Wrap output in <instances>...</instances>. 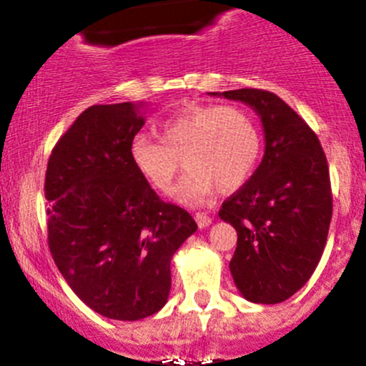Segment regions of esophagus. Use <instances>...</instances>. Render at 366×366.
<instances>
[{
  "label": "esophagus",
  "instance_id": "1",
  "mask_svg": "<svg viewBox=\"0 0 366 366\" xmlns=\"http://www.w3.org/2000/svg\"><path fill=\"white\" fill-rule=\"evenodd\" d=\"M194 219H197L198 227H200V228L209 227V224L212 223V217L207 216V214H204V212H197V214H194Z\"/></svg>",
  "mask_w": 366,
  "mask_h": 366
}]
</instances>
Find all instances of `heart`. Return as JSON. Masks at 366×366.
Here are the masks:
<instances>
[{"label": "heart", "instance_id": "1", "mask_svg": "<svg viewBox=\"0 0 366 366\" xmlns=\"http://www.w3.org/2000/svg\"><path fill=\"white\" fill-rule=\"evenodd\" d=\"M162 142L138 134L131 161L159 193H169L184 157L189 173L177 189L184 204H202L219 187L224 193L244 186L257 169L262 136L257 122L237 106H189L162 124Z\"/></svg>", "mask_w": 366, "mask_h": 366}]
</instances>
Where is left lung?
<instances>
[{"instance_id":"1","label":"left lung","mask_w":366,"mask_h":366,"mask_svg":"<svg viewBox=\"0 0 366 366\" xmlns=\"http://www.w3.org/2000/svg\"><path fill=\"white\" fill-rule=\"evenodd\" d=\"M241 101L260 117L265 152L252 179L221 205L237 230L230 272L242 297L276 305L315 271L330 232L333 197L315 132L278 95L257 88L210 92Z\"/></svg>"}]
</instances>
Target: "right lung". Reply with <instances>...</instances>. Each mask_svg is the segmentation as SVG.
I'll return each instance as SVG.
<instances>
[{"instance_id":"add662e5","label":"right lung","mask_w":366,"mask_h":366,"mask_svg":"<svg viewBox=\"0 0 366 366\" xmlns=\"http://www.w3.org/2000/svg\"><path fill=\"white\" fill-rule=\"evenodd\" d=\"M145 114L142 102L84 109L54 145L44 186L54 264L84 305L114 320L159 312L173 254L198 228L132 164Z\"/></svg>"}]
</instances>
